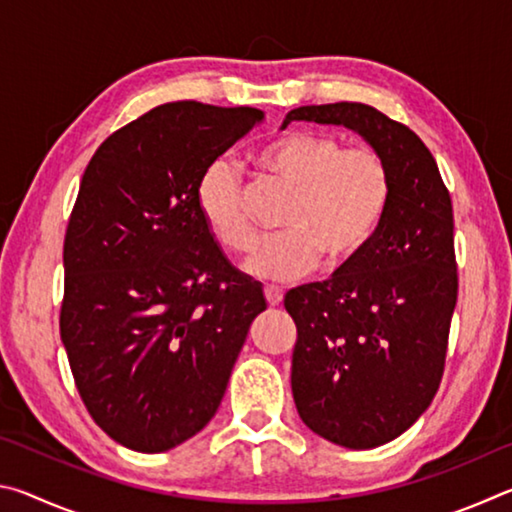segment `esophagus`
Instances as JSON below:
<instances>
[{"label": "esophagus", "instance_id": "34e87169", "mask_svg": "<svg viewBox=\"0 0 512 512\" xmlns=\"http://www.w3.org/2000/svg\"><path fill=\"white\" fill-rule=\"evenodd\" d=\"M264 298L268 302V307H277V305H282L284 293L277 287H264Z\"/></svg>", "mask_w": 512, "mask_h": 512}]
</instances>
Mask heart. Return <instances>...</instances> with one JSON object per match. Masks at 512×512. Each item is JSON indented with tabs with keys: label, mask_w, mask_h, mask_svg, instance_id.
<instances>
[{
	"label": "heart",
	"mask_w": 512,
	"mask_h": 512,
	"mask_svg": "<svg viewBox=\"0 0 512 512\" xmlns=\"http://www.w3.org/2000/svg\"><path fill=\"white\" fill-rule=\"evenodd\" d=\"M266 178L293 189L282 235L262 241L246 262L257 280L293 282L323 262L339 271L359 259L386 219L393 196L391 169L370 146H345L323 131H289L257 155ZM207 230L230 253H248L257 241L239 171L216 160L196 189Z\"/></svg>",
	"instance_id": "b5f03b06"
}]
</instances>
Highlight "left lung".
<instances>
[{"instance_id": "8db88e82", "label": "left lung", "mask_w": 512, "mask_h": 512, "mask_svg": "<svg viewBox=\"0 0 512 512\" xmlns=\"http://www.w3.org/2000/svg\"><path fill=\"white\" fill-rule=\"evenodd\" d=\"M296 119L357 131L391 169V205L361 257L284 296L302 422L334 445L379 447L429 409L443 379L458 298L452 198L420 137L377 108L300 106L284 126Z\"/></svg>"}]
</instances>
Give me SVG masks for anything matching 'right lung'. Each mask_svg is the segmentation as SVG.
Listing matches in <instances>:
<instances>
[{
  "label": "right lung",
  "mask_w": 512,
  "mask_h": 512,
  "mask_svg": "<svg viewBox=\"0 0 512 512\" xmlns=\"http://www.w3.org/2000/svg\"><path fill=\"white\" fill-rule=\"evenodd\" d=\"M264 119L164 103L92 155L69 216L60 339L92 420L158 454L214 418L248 327L266 309L207 230L203 171Z\"/></svg>",
  "instance_id": "right-lung-1"
}]
</instances>
